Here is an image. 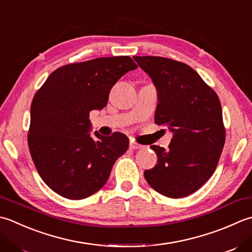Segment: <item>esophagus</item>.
Masks as SVG:
<instances>
[{"instance_id":"34e87169","label":"esophagus","mask_w":252,"mask_h":252,"mask_svg":"<svg viewBox=\"0 0 252 252\" xmlns=\"http://www.w3.org/2000/svg\"><path fill=\"white\" fill-rule=\"evenodd\" d=\"M143 147H144V146L137 144L136 142L130 141V149H131V150H140V149H143Z\"/></svg>"}]
</instances>
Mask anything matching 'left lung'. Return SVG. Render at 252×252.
I'll use <instances>...</instances> for the list:
<instances>
[{"label":"left lung","instance_id":"8db88e82","mask_svg":"<svg viewBox=\"0 0 252 252\" xmlns=\"http://www.w3.org/2000/svg\"><path fill=\"white\" fill-rule=\"evenodd\" d=\"M157 92L155 123L172 133L169 149L152 145L157 164L145 170L153 189L172 199L199 190L212 175L225 144L220 102L193 68L160 57H133Z\"/></svg>","mask_w":252,"mask_h":252}]
</instances>
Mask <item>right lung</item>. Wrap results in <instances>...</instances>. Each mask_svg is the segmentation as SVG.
Returning <instances> with one entry per match:
<instances>
[{
    "mask_svg": "<svg viewBox=\"0 0 252 252\" xmlns=\"http://www.w3.org/2000/svg\"><path fill=\"white\" fill-rule=\"evenodd\" d=\"M137 68L129 57L98 58L52 72L31 107L28 145L38 174L63 198L85 199L101 189L129 147L120 132L91 134L90 112L107 106L112 86Z\"/></svg>",
    "mask_w": 252,
    "mask_h": 252,
    "instance_id": "obj_1",
    "label": "right lung"
}]
</instances>
